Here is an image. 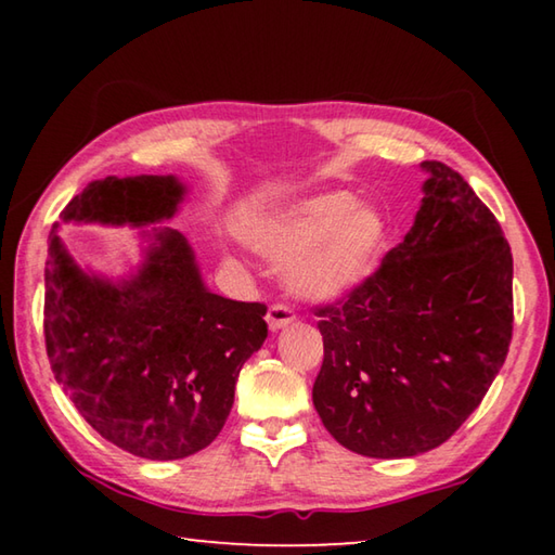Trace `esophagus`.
Here are the masks:
<instances>
[{
	"mask_svg": "<svg viewBox=\"0 0 555 555\" xmlns=\"http://www.w3.org/2000/svg\"><path fill=\"white\" fill-rule=\"evenodd\" d=\"M294 321H296L294 308L286 306V304H274L267 313V323H269L271 331H281V327H286Z\"/></svg>",
	"mask_w": 555,
	"mask_h": 555,
	"instance_id": "obj_1",
	"label": "esophagus"
}]
</instances>
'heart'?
Listing matches in <instances>:
<instances>
[{
    "instance_id": "heart-1",
    "label": "heart",
    "mask_w": 555,
    "mask_h": 555,
    "mask_svg": "<svg viewBox=\"0 0 555 555\" xmlns=\"http://www.w3.org/2000/svg\"><path fill=\"white\" fill-rule=\"evenodd\" d=\"M360 195L331 191L298 203L255 232L257 247L274 257L300 255L291 286L311 298L340 296L362 286L379 269L389 242L387 218Z\"/></svg>"
}]
</instances>
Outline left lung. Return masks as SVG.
I'll return each instance as SVG.
<instances>
[{"mask_svg": "<svg viewBox=\"0 0 555 555\" xmlns=\"http://www.w3.org/2000/svg\"><path fill=\"white\" fill-rule=\"evenodd\" d=\"M413 228L321 318L313 403L337 443L411 457L455 434L502 370L514 327L512 249L453 168L424 162Z\"/></svg>", "mask_w": 555, "mask_h": 555, "instance_id": "1", "label": "left lung"}]
</instances>
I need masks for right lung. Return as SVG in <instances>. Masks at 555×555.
Wrapping results in <instances>:
<instances>
[{
  "label": "right lung",
  "instance_id": "add662e5",
  "mask_svg": "<svg viewBox=\"0 0 555 555\" xmlns=\"http://www.w3.org/2000/svg\"><path fill=\"white\" fill-rule=\"evenodd\" d=\"M183 193L173 176H107L61 218L139 228L171 218ZM55 230L43 300L55 382L131 455L178 460L208 448L230 416L242 364L267 340V306L210 294L178 230L154 232L144 267L125 284L82 274Z\"/></svg>",
  "mask_w": 555,
  "mask_h": 555
}]
</instances>
